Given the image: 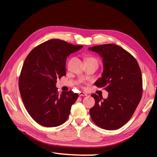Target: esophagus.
Listing matches in <instances>:
<instances>
[{"instance_id": "obj_1", "label": "esophagus", "mask_w": 157, "mask_h": 157, "mask_svg": "<svg viewBox=\"0 0 157 157\" xmlns=\"http://www.w3.org/2000/svg\"><path fill=\"white\" fill-rule=\"evenodd\" d=\"M79 96H86L87 94H85V93H84V92H79Z\"/></svg>"}]
</instances>
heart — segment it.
Returning <instances> with one entry per match:
<instances>
[{
  "mask_svg": "<svg viewBox=\"0 0 157 157\" xmlns=\"http://www.w3.org/2000/svg\"><path fill=\"white\" fill-rule=\"evenodd\" d=\"M89 59H94V58H92V57H89V58H87V59H86V60H89Z\"/></svg>",
  "mask_w": 157,
  "mask_h": 157,
  "instance_id": "b5f03b06",
  "label": "heart"
}]
</instances>
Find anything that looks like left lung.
I'll use <instances>...</instances> for the list:
<instances>
[{
	"label": "left lung",
	"mask_w": 157,
	"mask_h": 157,
	"mask_svg": "<svg viewBox=\"0 0 157 157\" xmlns=\"http://www.w3.org/2000/svg\"><path fill=\"white\" fill-rule=\"evenodd\" d=\"M103 59L102 77L95 82L108 91L107 99L92 94L95 105L89 112L94 123L101 128H121L132 118L142 97L141 71L136 59L116 44H104L89 48Z\"/></svg>",
	"instance_id": "left-lung-1"
}]
</instances>
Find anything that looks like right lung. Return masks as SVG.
<instances>
[{"label": "right lung", "instance_id": "obj_1", "mask_svg": "<svg viewBox=\"0 0 157 157\" xmlns=\"http://www.w3.org/2000/svg\"><path fill=\"white\" fill-rule=\"evenodd\" d=\"M60 39H50L34 48L23 63L18 79L21 98L34 121L52 127L64 123L78 98L72 91L59 94L57 79L66 75V57L81 49Z\"/></svg>", "mask_w": 157, "mask_h": 157}]
</instances>
